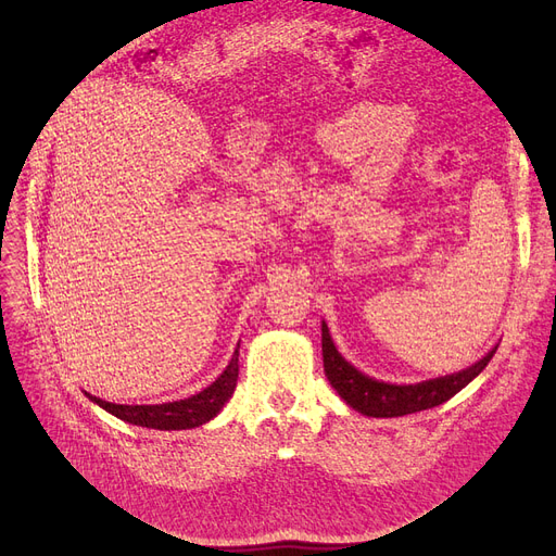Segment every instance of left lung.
Returning a JSON list of instances; mask_svg holds the SVG:
<instances>
[{
  "label": "left lung",
  "instance_id": "left-lung-1",
  "mask_svg": "<svg viewBox=\"0 0 556 556\" xmlns=\"http://www.w3.org/2000/svg\"><path fill=\"white\" fill-rule=\"evenodd\" d=\"M321 332H324L321 334L324 367L330 384L339 391L341 399L352 409L371 418H399V416L416 414V412L431 409L446 403L459 389H464L475 376H478L497 352V348H493L482 361L444 378H433L418 384H389V382L374 380L361 374L358 369H354L337 352L326 324Z\"/></svg>",
  "mask_w": 556,
  "mask_h": 556
}]
</instances>
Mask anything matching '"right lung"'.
Segmentation results:
<instances>
[{
  "label": "right lung",
  "mask_w": 556,
  "mask_h": 556,
  "mask_svg": "<svg viewBox=\"0 0 556 556\" xmlns=\"http://www.w3.org/2000/svg\"><path fill=\"white\" fill-rule=\"evenodd\" d=\"M237 376H240V345H237L228 367L222 371V376L202 389L200 393L191 395V399L176 401V403H165V405H114L108 401L97 399V395H90L88 399L110 412L112 416L147 427V429H161V431H176V429H193L219 414L224 403L230 399L235 387H237Z\"/></svg>",
  "instance_id": "obj_1"
}]
</instances>
